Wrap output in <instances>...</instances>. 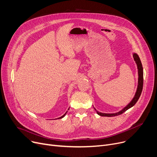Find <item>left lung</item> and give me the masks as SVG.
I'll return each mask as SVG.
<instances>
[{
  "mask_svg": "<svg viewBox=\"0 0 157 157\" xmlns=\"http://www.w3.org/2000/svg\"><path fill=\"white\" fill-rule=\"evenodd\" d=\"M134 59L137 65V69H138V75H139V78H138V86L136 93L135 94L134 97L133 98V99L132 100V101L125 107V108H123L121 111L117 113H113V114H106V113H102L97 111V114L100 116L102 117H115V116H118V115L121 114L124 112H125L127 110H128L129 108H132V107L134 106L136 103L137 102L138 99L139 98L140 96H141L142 90H143V68L142 66V63L141 62V60H140L139 56L136 54L134 53L133 55Z\"/></svg>",
  "mask_w": 157,
  "mask_h": 157,
  "instance_id": "obj_1",
  "label": "left lung"
}]
</instances>
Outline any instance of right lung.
Listing matches in <instances>:
<instances>
[{"mask_svg":"<svg viewBox=\"0 0 157 157\" xmlns=\"http://www.w3.org/2000/svg\"><path fill=\"white\" fill-rule=\"evenodd\" d=\"M67 112H66V113H65V114H63V116H62V117H60V118H63V117H64V116H65V114H66V113H67Z\"/></svg>","mask_w":157,"mask_h":157,"instance_id":"obj_1","label":"right lung"}]
</instances>
